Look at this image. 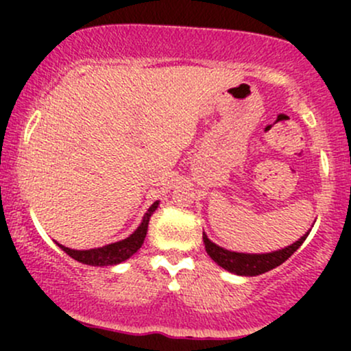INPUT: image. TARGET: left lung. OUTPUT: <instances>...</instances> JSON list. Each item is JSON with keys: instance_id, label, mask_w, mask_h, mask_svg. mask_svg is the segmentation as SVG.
I'll list each match as a JSON object with an SVG mask.
<instances>
[{"instance_id": "left-lung-1", "label": "left lung", "mask_w": 351, "mask_h": 351, "mask_svg": "<svg viewBox=\"0 0 351 351\" xmlns=\"http://www.w3.org/2000/svg\"><path fill=\"white\" fill-rule=\"evenodd\" d=\"M310 232V231H308ZM307 234H304L299 241H295L292 245H287V247L279 249V251L267 252V254H244V252H232L228 251V249L219 247V245L211 243L208 239V236L203 232V241L204 247H206V252L209 254L213 261L217 265H221L226 271L237 274V276H259V274L269 272L271 269H276L277 265L289 259L297 249L300 247L302 243L307 239Z\"/></svg>"}]
</instances>
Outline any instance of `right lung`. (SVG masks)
Listing matches in <instances>:
<instances>
[{
	"label": "right lung",
	"instance_id": "1",
	"mask_svg": "<svg viewBox=\"0 0 351 351\" xmlns=\"http://www.w3.org/2000/svg\"><path fill=\"white\" fill-rule=\"evenodd\" d=\"M158 208V201L152 204L148 208V211L145 213L142 224L136 228V231L134 234H130L127 239L119 241V243H112L104 245V247H97V249H87V251H75V249H69L66 245L58 244L64 252L69 254L72 259L79 261V263L87 264V265H115L127 261L128 257H132L134 254L142 247L145 236H147L148 231V221L153 215V211Z\"/></svg>",
	"mask_w": 351,
	"mask_h": 351
}]
</instances>
